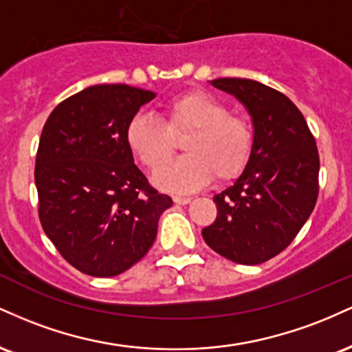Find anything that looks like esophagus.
Instances as JSON below:
<instances>
[{
    "instance_id": "34e87169",
    "label": "esophagus",
    "mask_w": 352,
    "mask_h": 352,
    "mask_svg": "<svg viewBox=\"0 0 352 352\" xmlns=\"http://www.w3.org/2000/svg\"><path fill=\"white\" fill-rule=\"evenodd\" d=\"M190 197H182V195H177V197H173V201H175L177 205H187V204H190Z\"/></svg>"
}]
</instances>
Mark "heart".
Instances as JSON below:
<instances>
[{
  "label": "heart",
  "instance_id": "heart-1",
  "mask_svg": "<svg viewBox=\"0 0 352 352\" xmlns=\"http://www.w3.org/2000/svg\"><path fill=\"white\" fill-rule=\"evenodd\" d=\"M162 120L137 114L125 129V142L148 170L163 168L175 150V139L187 135L188 155L155 177L168 192H190L212 177L227 182L240 175L254 147V131L243 116L230 114L227 104L212 94L188 91L162 106Z\"/></svg>",
  "mask_w": 352,
  "mask_h": 352
}]
</instances>
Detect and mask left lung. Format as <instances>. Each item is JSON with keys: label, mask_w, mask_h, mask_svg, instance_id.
Instances as JSON below:
<instances>
[{"label": "left lung", "mask_w": 352, "mask_h": 352, "mask_svg": "<svg viewBox=\"0 0 352 352\" xmlns=\"http://www.w3.org/2000/svg\"><path fill=\"white\" fill-rule=\"evenodd\" d=\"M212 84L250 112L254 147L235 184L213 197L217 218L201 235L221 256L260 265L292 243L316 205V140L300 109L276 89L240 78Z\"/></svg>", "instance_id": "1"}]
</instances>
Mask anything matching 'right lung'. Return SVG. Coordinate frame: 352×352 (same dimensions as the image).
Listing matches in <instances>:
<instances>
[{
    "label": "right lung",
    "mask_w": 352,
    "mask_h": 352,
    "mask_svg": "<svg viewBox=\"0 0 352 352\" xmlns=\"http://www.w3.org/2000/svg\"><path fill=\"white\" fill-rule=\"evenodd\" d=\"M153 98L127 84H98L63 100L43 127L34 167L39 220L60 256L91 276H116L144 258L172 207L125 142L131 119Z\"/></svg>",
    "instance_id": "1"
}]
</instances>
